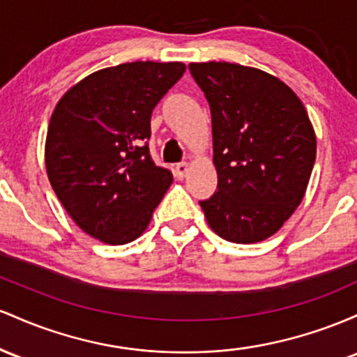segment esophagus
Listing matches in <instances>:
<instances>
[{
  "instance_id": "34e87169",
  "label": "esophagus",
  "mask_w": 357,
  "mask_h": 357,
  "mask_svg": "<svg viewBox=\"0 0 357 357\" xmlns=\"http://www.w3.org/2000/svg\"><path fill=\"white\" fill-rule=\"evenodd\" d=\"M187 170H189V165H187L185 162L177 163V165H175V175H177V178L182 180L183 177H185V175H187Z\"/></svg>"
}]
</instances>
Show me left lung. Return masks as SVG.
Masks as SVG:
<instances>
[{
  "label": "left lung",
  "mask_w": 357,
  "mask_h": 357,
  "mask_svg": "<svg viewBox=\"0 0 357 357\" xmlns=\"http://www.w3.org/2000/svg\"><path fill=\"white\" fill-rule=\"evenodd\" d=\"M189 70L209 102L218 170V190L200 207L227 241H263L305 195L317 153L305 107L285 82L255 67L202 62Z\"/></svg>",
  "instance_id": "8db88e82"
}]
</instances>
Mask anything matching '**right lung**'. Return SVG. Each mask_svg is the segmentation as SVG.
I'll list each match as a JSON object with an SVG mask.
<instances>
[{
	"mask_svg": "<svg viewBox=\"0 0 357 357\" xmlns=\"http://www.w3.org/2000/svg\"><path fill=\"white\" fill-rule=\"evenodd\" d=\"M185 72L182 62L98 70L62 96L50 118L45 165L74 222L106 244L142 236L170 187L151 160V113Z\"/></svg>",
	"mask_w": 357,
	"mask_h": 357,
	"instance_id": "right-lung-1",
	"label": "right lung"
}]
</instances>
